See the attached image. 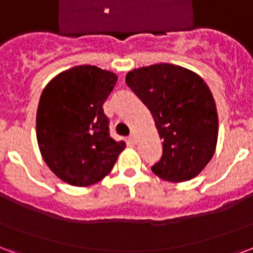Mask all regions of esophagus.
I'll list each match as a JSON object with an SVG mask.
<instances>
[{"label":"esophagus","mask_w":253,"mask_h":253,"mask_svg":"<svg viewBox=\"0 0 253 253\" xmlns=\"http://www.w3.org/2000/svg\"><path fill=\"white\" fill-rule=\"evenodd\" d=\"M128 141L130 142V144H134V142H136V136H134V134H130L128 137Z\"/></svg>","instance_id":"1"}]
</instances>
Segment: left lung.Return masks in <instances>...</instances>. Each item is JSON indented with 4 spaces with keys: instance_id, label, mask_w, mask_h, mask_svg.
<instances>
[{
    "instance_id": "obj_1",
    "label": "left lung",
    "mask_w": 253,
    "mask_h": 253,
    "mask_svg": "<svg viewBox=\"0 0 253 253\" xmlns=\"http://www.w3.org/2000/svg\"><path fill=\"white\" fill-rule=\"evenodd\" d=\"M125 81L151 111L163 140L153 173L174 183L197 176L213 156L219 130L208 85L196 73L170 64L133 69Z\"/></svg>"
}]
</instances>
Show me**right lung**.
<instances>
[{"instance_id":"add662e5","label":"right lung","mask_w":253,"mask_h":253,"mask_svg":"<svg viewBox=\"0 0 253 253\" xmlns=\"http://www.w3.org/2000/svg\"><path fill=\"white\" fill-rule=\"evenodd\" d=\"M117 76L97 66L62 72L47 84L37 109V141L43 160L57 177L88 187L109 173L125 142L109 133L104 102Z\"/></svg>"}]
</instances>
